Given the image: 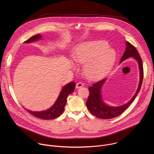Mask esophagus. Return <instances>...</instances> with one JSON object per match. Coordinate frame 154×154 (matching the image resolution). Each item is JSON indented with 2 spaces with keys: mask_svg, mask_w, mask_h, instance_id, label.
<instances>
[{
  "mask_svg": "<svg viewBox=\"0 0 154 154\" xmlns=\"http://www.w3.org/2000/svg\"><path fill=\"white\" fill-rule=\"evenodd\" d=\"M84 86V84L82 82H78L76 85V88H82V87Z\"/></svg>",
  "mask_w": 154,
  "mask_h": 154,
  "instance_id": "obj_1",
  "label": "esophagus"
}]
</instances>
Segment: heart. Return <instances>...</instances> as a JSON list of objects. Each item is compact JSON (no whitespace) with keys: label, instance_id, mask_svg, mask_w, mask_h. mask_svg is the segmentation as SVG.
Returning a JSON list of instances; mask_svg holds the SVG:
<instances>
[{"label":"heart","instance_id":"1","mask_svg":"<svg viewBox=\"0 0 154 154\" xmlns=\"http://www.w3.org/2000/svg\"><path fill=\"white\" fill-rule=\"evenodd\" d=\"M117 57L116 50L104 41H91L79 44L73 54V60L84 65L83 73L90 81L105 76L111 69Z\"/></svg>","mask_w":154,"mask_h":154}]
</instances>
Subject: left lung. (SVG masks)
Segmentation results:
<instances>
[{
    "mask_svg": "<svg viewBox=\"0 0 154 154\" xmlns=\"http://www.w3.org/2000/svg\"><path fill=\"white\" fill-rule=\"evenodd\" d=\"M126 50L121 58L120 64L129 57H132L137 61L139 70V82L137 90L134 95L127 103L120 106L114 107L109 106L104 102L101 93L102 88L107 78H104L98 82L94 84L88 89L89 95L86 104L88 110L92 114L98 118L103 119H110L122 114V112L125 110H126L134 100L141 88L143 77V70L142 59L138 51L132 44L128 42H126Z\"/></svg>",
    "mask_w": 154,
    "mask_h": 154,
    "instance_id": "left-lung-1",
    "label": "left lung"
}]
</instances>
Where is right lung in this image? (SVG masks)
Returning a JSON list of instances; mask_svg holds the SVG:
<instances>
[{
	"label": "right lung",
	"instance_id": "add662e5",
	"mask_svg": "<svg viewBox=\"0 0 154 154\" xmlns=\"http://www.w3.org/2000/svg\"><path fill=\"white\" fill-rule=\"evenodd\" d=\"M42 39V36L40 34H38L31 37L28 40L24 42V43H30L37 40H40ZM75 85L76 84L74 82H70L63 86L54 104L47 110L41 111H34L27 110L25 108L24 109L29 114L38 119L43 120L54 119L60 116L63 112L67 102V97L69 94H72L74 91Z\"/></svg>",
	"mask_w": 154,
	"mask_h": 154
}]
</instances>
